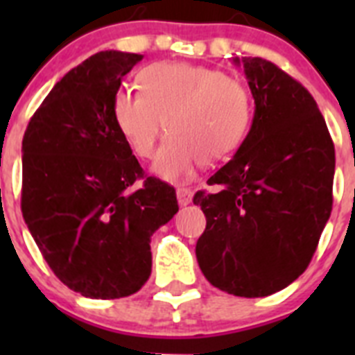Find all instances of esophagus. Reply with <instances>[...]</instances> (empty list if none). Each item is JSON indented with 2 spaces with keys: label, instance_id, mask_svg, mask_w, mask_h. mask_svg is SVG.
Returning a JSON list of instances; mask_svg holds the SVG:
<instances>
[{
  "label": "esophagus",
  "instance_id": "esophagus-1",
  "mask_svg": "<svg viewBox=\"0 0 355 355\" xmlns=\"http://www.w3.org/2000/svg\"><path fill=\"white\" fill-rule=\"evenodd\" d=\"M175 196H178V202H180V206H188L190 202H192L193 193L190 188H178Z\"/></svg>",
  "mask_w": 355,
  "mask_h": 355
}]
</instances>
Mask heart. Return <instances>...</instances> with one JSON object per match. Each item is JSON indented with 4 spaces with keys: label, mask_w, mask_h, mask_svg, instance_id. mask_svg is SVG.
Listing matches in <instances>:
<instances>
[{
    "label": "heart",
    "mask_w": 355,
    "mask_h": 355,
    "mask_svg": "<svg viewBox=\"0 0 355 355\" xmlns=\"http://www.w3.org/2000/svg\"><path fill=\"white\" fill-rule=\"evenodd\" d=\"M140 92L119 89L112 117L135 156L149 159L163 142L155 172L181 181L202 163L227 158L241 146L252 121L249 89L224 71L193 64H150L139 72Z\"/></svg>",
    "instance_id": "heart-1"
}]
</instances>
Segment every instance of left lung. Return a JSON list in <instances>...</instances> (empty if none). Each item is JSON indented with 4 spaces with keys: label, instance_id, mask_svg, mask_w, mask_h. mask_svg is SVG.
I'll use <instances>...</instances> for the list:
<instances>
[{
    "label": "left lung",
    "instance_id": "8db88e82",
    "mask_svg": "<svg viewBox=\"0 0 355 355\" xmlns=\"http://www.w3.org/2000/svg\"><path fill=\"white\" fill-rule=\"evenodd\" d=\"M243 65L254 97L249 135L197 192L206 215L196 245L209 283L236 297H266L307 268L332 209L334 144L313 96L259 56Z\"/></svg>",
    "mask_w": 355,
    "mask_h": 355
}]
</instances>
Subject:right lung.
Listing matches in <instances>:
<instances>
[{
    "label": "right lung",
    "mask_w": 355,
    "mask_h": 355,
    "mask_svg": "<svg viewBox=\"0 0 355 355\" xmlns=\"http://www.w3.org/2000/svg\"><path fill=\"white\" fill-rule=\"evenodd\" d=\"M142 58L92 55L53 87L24 131V222L56 277L90 299L137 293L150 275V236L180 209L174 187L144 175L112 117L121 80Z\"/></svg>",
    "instance_id": "obj_1"
}]
</instances>
